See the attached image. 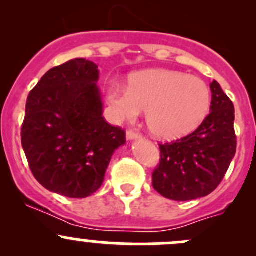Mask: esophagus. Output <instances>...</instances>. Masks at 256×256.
<instances>
[{
	"label": "esophagus",
	"mask_w": 256,
	"mask_h": 256,
	"mask_svg": "<svg viewBox=\"0 0 256 256\" xmlns=\"http://www.w3.org/2000/svg\"><path fill=\"white\" fill-rule=\"evenodd\" d=\"M126 138H128V140L132 141V140H138V138H140V136H138V134H136L135 131L128 130V134H126Z\"/></svg>",
	"instance_id": "obj_1"
}]
</instances>
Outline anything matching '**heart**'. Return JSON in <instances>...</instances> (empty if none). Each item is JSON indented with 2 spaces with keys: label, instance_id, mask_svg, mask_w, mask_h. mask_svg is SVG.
Returning a JSON list of instances; mask_svg holds the SVG:
<instances>
[{
  "label": "heart",
  "instance_id": "heart-1",
  "mask_svg": "<svg viewBox=\"0 0 256 256\" xmlns=\"http://www.w3.org/2000/svg\"><path fill=\"white\" fill-rule=\"evenodd\" d=\"M108 102L116 120H134L144 112L150 131L161 140L193 132L207 118L212 95L197 76L168 69H151L128 78V88H108Z\"/></svg>",
  "mask_w": 256,
  "mask_h": 256
}]
</instances>
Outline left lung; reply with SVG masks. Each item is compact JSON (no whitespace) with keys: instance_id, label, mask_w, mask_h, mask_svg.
<instances>
[{"instance_id":"1","label":"left lung","mask_w":256,"mask_h":256,"mask_svg":"<svg viewBox=\"0 0 256 256\" xmlns=\"http://www.w3.org/2000/svg\"><path fill=\"white\" fill-rule=\"evenodd\" d=\"M210 114L190 135L160 144L161 160L152 174L154 190L172 200L208 196L222 182L236 156L234 105L218 82H210Z\"/></svg>"}]
</instances>
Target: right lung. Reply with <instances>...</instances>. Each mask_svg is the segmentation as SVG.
I'll return each instance as SVG.
<instances>
[{
  "label": "right lung",
  "instance_id": "obj_1",
  "mask_svg": "<svg viewBox=\"0 0 256 256\" xmlns=\"http://www.w3.org/2000/svg\"><path fill=\"white\" fill-rule=\"evenodd\" d=\"M94 62L76 58L48 70L30 92L22 147L36 180L50 192L85 198L102 187L125 131L102 118Z\"/></svg>",
  "mask_w": 256,
  "mask_h": 256
}]
</instances>
